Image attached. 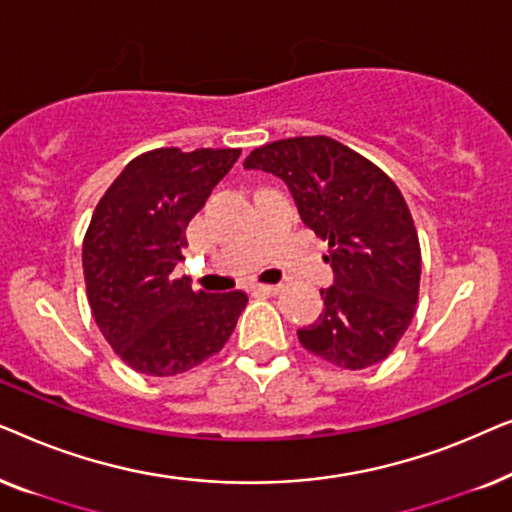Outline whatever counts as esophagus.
Segmentation results:
<instances>
[{
  "mask_svg": "<svg viewBox=\"0 0 512 512\" xmlns=\"http://www.w3.org/2000/svg\"><path fill=\"white\" fill-rule=\"evenodd\" d=\"M254 291L256 293H263V296H275V293L282 291V286H277V284H256Z\"/></svg>",
  "mask_w": 512,
  "mask_h": 512,
  "instance_id": "34e87169",
  "label": "esophagus"
}]
</instances>
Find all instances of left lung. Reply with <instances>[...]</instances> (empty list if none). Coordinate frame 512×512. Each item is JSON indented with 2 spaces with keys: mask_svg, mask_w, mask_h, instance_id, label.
I'll list each match as a JSON object with an SVG mask.
<instances>
[{
  "mask_svg": "<svg viewBox=\"0 0 512 512\" xmlns=\"http://www.w3.org/2000/svg\"><path fill=\"white\" fill-rule=\"evenodd\" d=\"M249 170L284 179L305 226L328 242L335 272L324 310L298 340L338 368L387 359L417 310L422 249L398 186L361 153L331 137H289L258 146Z\"/></svg>",
  "mask_w": 512,
  "mask_h": 512,
  "instance_id": "1",
  "label": "left lung"
}]
</instances>
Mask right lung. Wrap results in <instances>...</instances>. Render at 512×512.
Segmentation results:
<instances>
[{
	"instance_id": "obj_1",
	"label": "right lung",
	"mask_w": 512,
	"mask_h": 512,
	"mask_svg": "<svg viewBox=\"0 0 512 512\" xmlns=\"http://www.w3.org/2000/svg\"><path fill=\"white\" fill-rule=\"evenodd\" d=\"M240 153L146 151L97 202L81 254L88 303L104 340L135 373H186L235 331L247 293L193 291L186 277H174V265L188 247V223Z\"/></svg>"
}]
</instances>
